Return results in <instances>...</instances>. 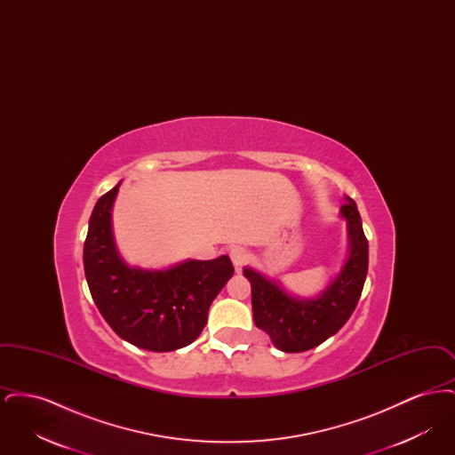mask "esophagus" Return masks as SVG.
Returning <instances> with one entry per match:
<instances>
[{"label":"esophagus","mask_w":455,"mask_h":455,"mask_svg":"<svg viewBox=\"0 0 455 455\" xmlns=\"http://www.w3.org/2000/svg\"><path fill=\"white\" fill-rule=\"evenodd\" d=\"M230 259L234 262L235 269L240 271V269H242V266L249 262L251 256H249V252H247L245 249H242V247H234V249H230Z\"/></svg>","instance_id":"esophagus-1"}]
</instances>
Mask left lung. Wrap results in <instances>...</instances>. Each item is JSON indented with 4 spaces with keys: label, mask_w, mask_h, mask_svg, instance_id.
Here are the masks:
<instances>
[{
    "label": "left lung",
    "mask_w": 455,
    "mask_h": 455,
    "mask_svg": "<svg viewBox=\"0 0 455 455\" xmlns=\"http://www.w3.org/2000/svg\"><path fill=\"white\" fill-rule=\"evenodd\" d=\"M339 215L347 223V258L319 297H293L280 283L243 267L252 288L254 323L284 353H300L324 343L347 324L360 300L367 278L368 240L353 199L347 197Z\"/></svg>",
    "instance_id": "8db88e82"
}]
</instances>
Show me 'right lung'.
Returning a JSON list of instances; mask_svg holds the SVG:
<instances>
[{
  "mask_svg": "<svg viewBox=\"0 0 455 455\" xmlns=\"http://www.w3.org/2000/svg\"><path fill=\"white\" fill-rule=\"evenodd\" d=\"M121 182L102 196L88 221L84 266L92 299L114 332L134 347H188L208 321L210 305L234 275L228 256L143 269L121 258L112 234V204Z\"/></svg>",
  "mask_w": 455,
  "mask_h": 455,
  "instance_id": "add662e5",
  "label": "right lung"
}]
</instances>
